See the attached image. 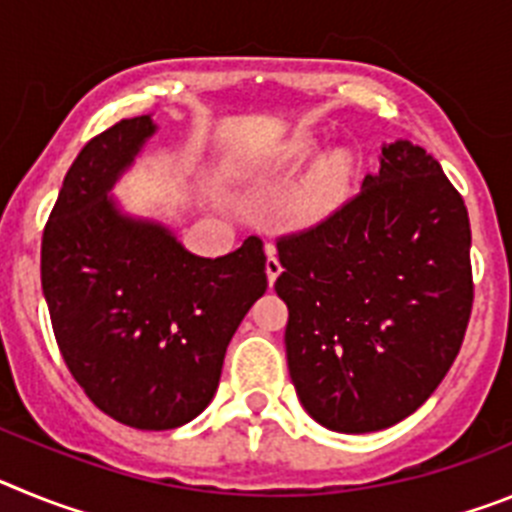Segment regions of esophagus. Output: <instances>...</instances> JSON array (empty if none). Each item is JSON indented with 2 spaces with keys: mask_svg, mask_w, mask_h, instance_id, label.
I'll return each mask as SVG.
<instances>
[{
  "mask_svg": "<svg viewBox=\"0 0 512 512\" xmlns=\"http://www.w3.org/2000/svg\"><path fill=\"white\" fill-rule=\"evenodd\" d=\"M266 253H269V259H266V279H269V284L274 287L277 277L282 274V264H279L277 253H274V246L266 248Z\"/></svg>",
  "mask_w": 512,
  "mask_h": 512,
  "instance_id": "1",
  "label": "esophagus"
}]
</instances>
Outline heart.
Returning <instances> with one entry per match:
<instances>
[{
	"instance_id": "b5f03b06",
	"label": "heart",
	"mask_w": 512,
	"mask_h": 512,
	"mask_svg": "<svg viewBox=\"0 0 512 512\" xmlns=\"http://www.w3.org/2000/svg\"><path fill=\"white\" fill-rule=\"evenodd\" d=\"M320 143L312 135H292L261 156V166L269 171H295L318 153ZM356 179V158L346 148L323 156L300 176L287 197V215L295 225L312 228L336 215L351 197Z\"/></svg>"
}]
</instances>
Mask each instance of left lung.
Instances as JSON below:
<instances>
[{
    "label": "left lung",
    "instance_id": "obj_1",
    "mask_svg": "<svg viewBox=\"0 0 512 512\" xmlns=\"http://www.w3.org/2000/svg\"><path fill=\"white\" fill-rule=\"evenodd\" d=\"M472 230L441 164L410 140L336 215L277 243L289 377L338 433L400 423L433 395L472 312Z\"/></svg>",
    "mask_w": 512,
    "mask_h": 512
}]
</instances>
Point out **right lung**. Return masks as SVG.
<instances>
[{"label":"right lung","instance_id":"right-lung-1","mask_svg":"<svg viewBox=\"0 0 512 512\" xmlns=\"http://www.w3.org/2000/svg\"><path fill=\"white\" fill-rule=\"evenodd\" d=\"M153 133L151 115L130 117L81 148L43 230L40 279L89 400L130 428L169 431L210 405L230 338L269 284L256 235L205 259L112 197Z\"/></svg>","mask_w":512,"mask_h":512}]
</instances>
